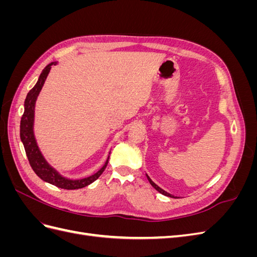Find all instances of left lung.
Returning a JSON list of instances; mask_svg holds the SVG:
<instances>
[{
  "instance_id": "1",
  "label": "left lung",
  "mask_w": 257,
  "mask_h": 257,
  "mask_svg": "<svg viewBox=\"0 0 257 257\" xmlns=\"http://www.w3.org/2000/svg\"><path fill=\"white\" fill-rule=\"evenodd\" d=\"M146 176H147V179H148V180H149V182H150V184L153 186V188L155 189V190H157L158 192H160L161 194H163V195H165V196H168V197H172V198H178L177 196H174V195H172V194H169V193H167L166 191H164V190H163V189H161L160 188V186L158 185V184H155L152 180H151V178L149 177V176H148L147 174H146Z\"/></svg>"
}]
</instances>
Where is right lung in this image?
I'll list each match as a JSON object with an SVG mask.
<instances>
[{
  "label": "right lung",
  "instance_id": "obj_1",
  "mask_svg": "<svg viewBox=\"0 0 257 257\" xmlns=\"http://www.w3.org/2000/svg\"><path fill=\"white\" fill-rule=\"evenodd\" d=\"M57 64L58 62H51V63L46 66L43 69L42 74L40 75V78H38L36 84L28 93L25 100V112H23L20 121V139L23 144V147H25L31 167H32L34 173L40 177L43 181L48 182L52 185H56L58 188L64 190L82 189L84 186L94 182L96 179L103 174L108 164L109 157L107 158L103 167L95 174L81 179H69L62 176L58 170L56 168H53L47 162V160L45 159L40 147L37 145L36 138L34 135V116L36 99L37 96L40 95V92L42 91L46 78H47V76L51 69V66Z\"/></svg>",
  "mask_w": 257,
  "mask_h": 257
}]
</instances>
